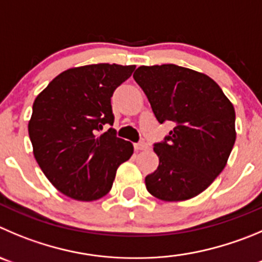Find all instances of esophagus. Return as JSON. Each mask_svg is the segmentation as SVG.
I'll return each instance as SVG.
<instances>
[{
  "instance_id": "obj_1",
  "label": "esophagus",
  "mask_w": 262,
  "mask_h": 262,
  "mask_svg": "<svg viewBox=\"0 0 262 262\" xmlns=\"http://www.w3.org/2000/svg\"><path fill=\"white\" fill-rule=\"evenodd\" d=\"M148 148V145L146 142H138V143H134V150L136 151H142Z\"/></svg>"
}]
</instances>
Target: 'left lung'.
Returning a JSON list of instances; mask_svg holds the SVG:
<instances>
[{
    "instance_id": "obj_1",
    "label": "left lung",
    "mask_w": 262,
    "mask_h": 262,
    "mask_svg": "<svg viewBox=\"0 0 262 262\" xmlns=\"http://www.w3.org/2000/svg\"><path fill=\"white\" fill-rule=\"evenodd\" d=\"M160 124H174L154 145L159 167L146 189L164 202L191 199L222 172L235 143V110L216 81L176 64L141 66L133 75Z\"/></svg>"
}]
</instances>
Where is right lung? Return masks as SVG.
Instances as JSON below:
<instances>
[{
  "instance_id": "obj_1",
  "label": "right lung",
  "mask_w": 262,
  "mask_h": 262,
  "mask_svg": "<svg viewBox=\"0 0 262 262\" xmlns=\"http://www.w3.org/2000/svg\"><path fill=\"white\" fill-rule=\"evenodd\" d=\"M136 66L99 63L70 68L36 97L28 123L33 155L43 174L66 196L93 202L111 190L133 145L116 137L111 97Z\"/></svg>"
}]
</instances>
